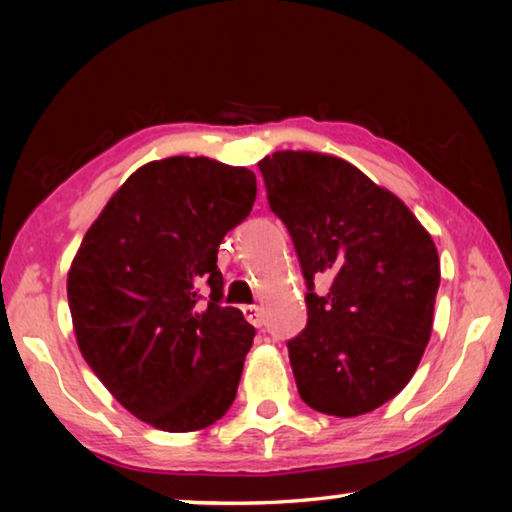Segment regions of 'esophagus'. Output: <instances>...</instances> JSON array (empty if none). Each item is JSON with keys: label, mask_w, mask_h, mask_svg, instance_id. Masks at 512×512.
I'll return each instance as SVG.
<instances>
[{"label": "esophagus", "mask_w": 512, "mask_h": 512, "mask_svg": "<svg viewBox=\"0 0 512 512\" xmlns=\"http://www.w3.org/2000/svg\"><path fill=\"white\" fill-rule=\"evenodd\" d=\"M244 316L250 325L255 327H262L264 325V309L257 307V305H246L244 307Z\"/></svg>", "instance_id": "obj_1"}]
</instances>
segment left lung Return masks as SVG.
<instances>
[{"label": "left lung", "instance_id": "1", "mask_svg": "<svg viewBox=\"0 0 512 512\" xmlns=\"http://www.w3.org/2000/svg\"><path fill=\"white\" fill-rule=\"evenodd\" d=\"M307 280V327L287 343L302 402L354 418L402 391L427 348L436 244L388 189L341 158L275 151L257 162ZM325 276V297L313 280Z\"/></svg>", "mask_w": 512, "mask_h": 512}]
</instances>
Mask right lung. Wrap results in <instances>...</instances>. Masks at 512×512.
Segmentation results:
<instances>
[{"label": "right lung", "mask_w": 512, "mask_h": 512, "mask_svg": "<svg viewBox=\"0 0 512 512\" xmlns=\"http://www.w3.org/2000/svg\"><path fill=\"white\" fill-rule=\"evenodd\" d=\"M255 196L246 167L203 155L153 160L112 194L69 266L83 359L155 429H205L235 402L255 327L221 307L216 253Z\"/></svg>", "instance_id": "right-lung-1"}]
</instances>
